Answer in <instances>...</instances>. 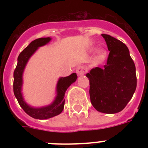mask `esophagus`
Here are the masks:
<instances>
[{
  "label": "esophagus",
  "instance_id": "1",
  "mask_svg": "<svg viewBox=\"0 0 148 148\" xmlns=\"http://www.w3.org/2000/svg\"><path fill=\"white\" fill-rule=\"evenodd\" d=\"M86 71H86L85 67H83V66H78V67H77L76 73L78 76H82V75H84L86 73Z\"/></svg>",
  "mask_w": 148,
  "mask_h": 148
}]
</instances>
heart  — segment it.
Wrapping results in <instances>:
<instances>
[{"label":"heart","mask_w":148,"mask_h":148,"mask_svg":"<svg viewBox=\"0 0 148 148\" xmlns=\"http://www.w3.org/2000/svg\"><path fill=\"white\" fill-rule=\"evenodd\" d=\"M107 57V51L104 49H100L97 51V55H96V60L97 62H101L104 60Z\"/></svg>","instance_id":"obj_1"}]
</instances>
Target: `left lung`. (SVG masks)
Wrapping results in <instances>:
<instances>
[{
    "label": "left lung",
    "instance_id": "1",
    "mask_svg": "<svg viewBox=\"0 0 148 148\" xmlns=\"http://www.w3.org/2000/svg\"><path fill=\"white\" fill-rule=\"evenodd\" d=\"M110 51L103 68L95 67L86 74L90 81V98L101 113L121 111L137 88L135 64L126 45L108 34H101Z\"/></svg>",
    "mask_w": 148,
    "mask_h": 148
}]
</instances>
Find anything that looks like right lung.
<instances>
[{"instance_id":"obj_1","label":"right lung","mask_w":148,"mask_h":148,"mask_svg":"<svg viewBox=\"0 0 148 148\" xmlns=\"http://www.w3.org/2000/svg\"><path fill=\"white\" fill-rule=\"evenodd\" d=\"M51 40V38H41L33 40L25 49L23 50L17 58V64L14 71V93L20 106L25 112L35 119H48L60 114L64 107V95L66 90L71 84L75 82L77 78L76 73H73L70 76L60 77L57 84V95L52 103L41 108H33L28 105L24 100L22 95L23 73L27 63L31 56L38 49V47L47 45Z\"/></svg>"}]
</instances>
